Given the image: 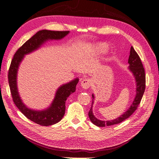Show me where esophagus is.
<instances>
[{
	"label": "esophagus",
	"mask_w": 159,
	"mask_h": 159,
	"mask_svg": "<svg viewBox=\"0 0 159 159\" xmlns=\"http://www.w3.org/2000/svg\"><path fill=\"white\" fill-rule=\"evenodd\" d=\"M91 85H92V82H91V80L89 79H83L81 83H80V85H81L83 88L85 89H88L91 86Z\"/></svg>",
	"instance_id": "1"
}]
</instances>
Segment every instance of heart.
<instances>
[{
	"label": "heart",
	"mask_w": 159,
	"mask_h": 159,
	"mask_svg": "<svg viewBox=\"0 0 159 159\" xmlns=\"http://www.w3.org/2000/svg\"><path fill=\"white\" fill-rule=\"evenodd\" d=\"M93 49L97 54L106 53L109 50V46L105 42H98L93 46Z\"/></svg>",
	"instance_id": "heart-1"
}]
</instances>
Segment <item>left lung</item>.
Here are the masks:
<instances>
[{"label": "left lung", "instance_id": "1", "mask_svg": "<svg viewBox=\"0 0 159 159\" xmlns=\"http://www.w3.org/2000/svg\"><path fill=\"white\" fill-rule=\"evenodd\" d=\"M128 63H129L128 69L133 73L136 81V96L135 98H134L133 104H131L129 109L119 117L111 121H102L97 119L93 116L92 105L93 104L94 96L93 94H92V105L89 111L88 116L91 121L93 124H95L96 126L99 127H104L105 126H111V125L121 123V121H123L124 120L129 117L136 111L138 106L140 104L145 89H146V74H145V70L143 64L141 63L140 57L138 55L135 50H134L133 46H131L130 48V56L129 58H128Z\"/></svg>", "mask_w": 159, "mask_h": 159}]
</instances>
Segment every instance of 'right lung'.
<instances>
[{
    "instance_id": "1",
    "label": "right lung",
    "mask_w": 159,
    "mask_h": 159,
    "mask_svg": "<svg viewBox=\"0 0 159 159\" xmlns=\"http://www.w3.org/2000/svg\"><path fill=\"white\" fill-rule=\"evenodd\" d=\"M69 32L48 30H42L38 31L17 50L9 67L8 80L13 102L24 116L41 126H50L59 122L62 119L66 111V101L70 94L76 91V86L79 82V79L76 78L71 82L59 87L51 105L48 109L43 111H35L26 107L20 97L17 87V73L18 67L25 55L39 48L48 40L63 38Z\"/></svg>"
}]
</instances>
